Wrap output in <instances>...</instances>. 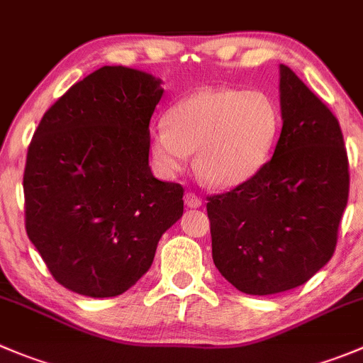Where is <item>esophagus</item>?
<instances>
[{
    "label": "esophagus",
    "mask_w": 363,
    "mask_h": 363,
    "mask_svg": "<svg viewBox=\"0 0 363 363\" xmlns=\"http://www.w3.org/2000/svg\"><path fill=\"white\" fill-rule=\"evenodd\" d=\"M184 203L188 207H200L202 206V199H200L199 195H195V193H186Z\"/></svg>",
    "instance_id": "obj_1"
}]
</instances>
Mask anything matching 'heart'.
<instances>
[{"label": "heart", "mask_w": 363, "mask_h": 363, "mask_svg": "<svg viewBox=\"0 0 363 363\" xmlns=\"http://www.w3.org/2000/svg\"><path fill=\"white\" fill-rule=\"evenodd\" d=\"M167 124L150 131L149 149L163 177H175L195 152L200 177L214 188H232L262 168L275 147L280 115L259 90L202 88L167 111Z\"/></svg>", "instance_id": "b5f03b06"}]
</instances>
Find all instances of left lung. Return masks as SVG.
<instances>
[{"mask_svg": "<svg viewBox=\"0 0 363 363\" xmlns=\"http://www.w3.org/2000/svg\"><path fill=\"white\" fill-rule=\"evenodd\" d=\"M282 133L255 175L207 196L213 260L253 296L301 286L332 259L350 195V163L335 115L280 65Z\"/></svg>", "mask_w": 363, "mask_h": 363, "instance_id": "left-lung-1", "label": "left lung"}]
</instances>
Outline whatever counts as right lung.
Returning <instances> with one entry per match:
<instances>
[{
	"mask_svg": "<svg viewBox=\"0 0 363 363\" xmlns=\"http://www.w3.org/2000/svg\"><path fill=\"white\" fill-rule=\"evenodd\" d=\"M160 84L142 70L101 67L45 111L28 147L26 234L52 279L81 296L135 286L182 216V186L149 167Z\"/></svg>",
	"mask_w": 363,
	"mask_h": 363,
	"instance_id": "1",
	"label": "right lung"
}]
</instances>
